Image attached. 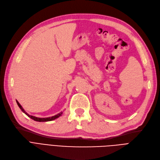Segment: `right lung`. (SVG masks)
I'll return each mask as SVG.
<instances>
[{
  "mask_svg": "<svg viewBox=\"0 0 160 160\" xmlns=\"http://www.w3.org/2000/svg\"><path fill=\"white\" fill-rule=\"evenodd\" d=\"M16 103L18 104V107L20 108V109L22 111L23 113H24L27 116H28L29 117H30L32 119L35 121H38V122H47V121H52V120H55L57 118H58L60 116H61V115L62 114V112H61L60 113H58L57 115H54L52 117H46V118H39V117H36L35 116H32V115H29L28 113H27L26 112L24 111V109H23V108L21 106V105L19 103V102L17 101L16 100Z\"/></svg>",
  "mask_w": 160,
  "mask_h": 160,
  "instance_id": "1",
  "label": "right lung"
}]
</instances>
